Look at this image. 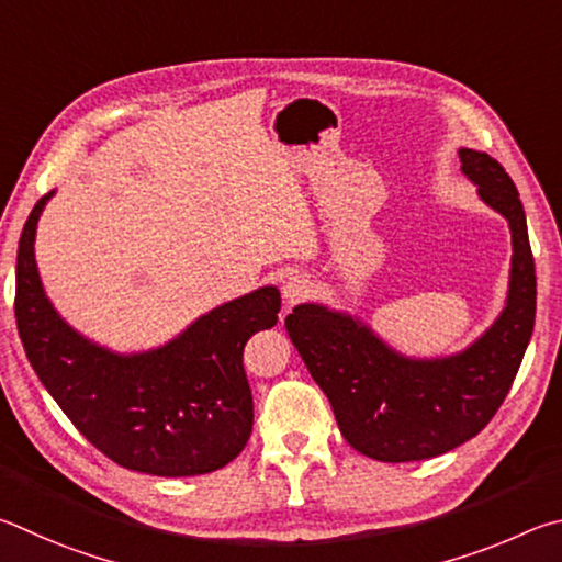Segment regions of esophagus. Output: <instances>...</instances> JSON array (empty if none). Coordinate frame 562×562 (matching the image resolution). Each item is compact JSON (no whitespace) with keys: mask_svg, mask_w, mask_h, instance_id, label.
Wrapping results in <instances>:
<instances>
[{"mask_svg":"<svg viewBox=\"0 0 562 562\" xmlns=\"http://www.w3.org/2000/svg\"><path fill=\"white\" fill-rule=\"evenodd\" d=\"M311 281L306 279V276H291V279L283 283V299H286L289 306H293V303L303 301L311 293Z\"/></svg>","mask_w":562,"mask_h":562,"instance_id":"obj_1","label":"esophagus"}]
</instances>
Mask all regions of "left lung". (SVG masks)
I'll return each instance as SVG.
<instances>
[{"instance_id": "1", "label": "left lung", "mask_w": 562, "mask_h": 562, "mask_svg": "<svg viewBox=\"0 0 562 562\" xmlns=\"http://www.w3.org/2000/svg\"><path fill=\"white\" fill-rule=\"evenodd\" d=\"M461 172L508 220L514 239L506 308L474 346L415 360L385 346L366 323L318 303L286 316L289 338L326 392L352 449L378 461L431 459L464 445L504 405L536 323V263L524 204L498 160L461 147Z\"/></svg>"}]
</instances>
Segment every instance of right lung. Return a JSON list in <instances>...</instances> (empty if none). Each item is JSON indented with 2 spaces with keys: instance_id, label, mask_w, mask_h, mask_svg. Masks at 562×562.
<instances>
[{
  "instance_id": "1",
  "label": "right lung",
  "mask_w": 562,
  "mask_h": 562,
  "mask_svg": "<svg viewBox=\"0 0 562 562\" xmlns=\"http://www.w3.org/2000/svg\"><path fill=\"white\" fill-rule=\"evenodd\" d=\"M34 204L16 254V328L26 358L74 427L125 469L196 476L229 464L254 425L241 366L254 333L276 326L281 293L263 286L196 318L167 346L117 356L68 326L48 303L34 259Z\"/></svg>"
}]
</instances>
